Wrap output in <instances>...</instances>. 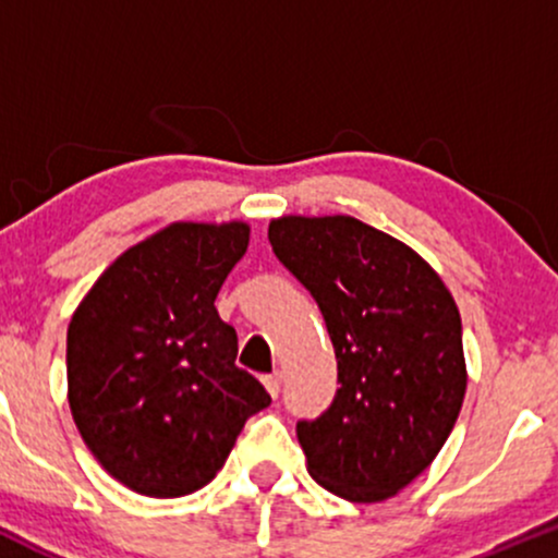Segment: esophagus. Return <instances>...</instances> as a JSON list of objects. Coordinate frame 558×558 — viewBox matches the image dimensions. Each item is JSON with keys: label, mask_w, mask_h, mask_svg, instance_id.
<instances>
[{"label": "esophagus", "mask_w": 558, "mask_h": 558, "mask_svg": "<svg viewBox=\"0 0 558 558\" xmlns=\"http://www.w3.org/2000/svg\"><path fill=\"white\" fill-rule=\"evenodd\" d=\"M280 380H283V377H280V373L262 375V383H265L267 393H270V396H278V393H280Z\"/></svg>", "instance_id": "34e87169"}]
</instances>
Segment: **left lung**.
I'll return each instance as SVG.
<instances>
[{"instance_id":"8db88e82","label":"left lung","mask_w":558,"mask_h":558,"mask_svg":"<svg viewBox=\"0 0 558 558\" xmlns=\"http://www.w3.org/2000/svg\"><path fill=\"white\" fill-rule=\"evenodd\" d=\"M267 239L317 301L336 349L330 409L301 420L306 470L354 504H377L422 475L466 393L462 317L414 248L349 215H286Z\"/></svg>"}]
</instances>
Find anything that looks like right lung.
I'll list each match as a JSON object with an SVG mask.
<instances>
[{
	"label": "right lung",
	"mask_w": 558,
	"mask_h": 558,
	"mask_svg": "<svg viewBox=\"0 0 558 558\" xmlns=\"http://www.w3.org/2000/svg\"><path fill=\"white\" fill-rule=\"evenodd\" d=\"M248 226L172 222L120 254L68 325V401L88 451L125 488L189 496L226 464L270 393L235 367L215 299Z\"/></svg>",
	"instance_id": "right-lung-1"
}]
</instances>
